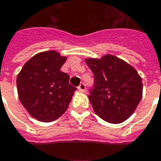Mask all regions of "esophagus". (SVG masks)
<instances>
[{"instance_id": "obj_1", "label": "esophagus", "mask_w": 161, "mask_h": 161, "mask_svg": "<svg viewBox=\"0 0 161 161\" xmlns=\"http://www.w3.org/2000/svg\"><path fill=\"white\" fill-rule=\"evenodd\" d=\"M86 85H85L84 83L80 84V86H78V90H80V91H82V92H84V91H86Z\"/></svg>"}]
</instances>
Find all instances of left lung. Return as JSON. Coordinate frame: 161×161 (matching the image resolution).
Listing matches in <instances>:
<instances>
[{
	"instance_id": "left-lung-1",
	"label": "left lung",
	"mask_w": 161,
	"mask_h": 161,
	"mask_svg": "<svg viewBox=\"0 0 161 161\" xmlns=\"http://www.w3.org/2000/svg\"><path fill=\"white\" fill-rule=\"evenodd\" d=\"M86 63L94 74L88 96L94 111L110 124L127 120L142 98L143 84L136 70L110 54L99 60L86 59Z\"/></svg>"
}]
</instances>
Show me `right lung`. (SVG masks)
Wrapping results in <instances>:
<instances>
[{
  "label": "right lung",
  "mask_w": 161,
  "mask_h": 161,
  "mask_svg": "<svg viewBox=\"0 0 161 161\" xmlns=\"http://www.w3.org/2000/svg\"><path fill=\"white\" fill-rule=\"evenodd\" d=\"M66 57L57 51L37 53L23 66L17 75L19 99L28 113L40 122L50 123L67 110L76 87L61 71Z\"/></svg>",
  "instance_id": "add662e5"
}]
</instances>
